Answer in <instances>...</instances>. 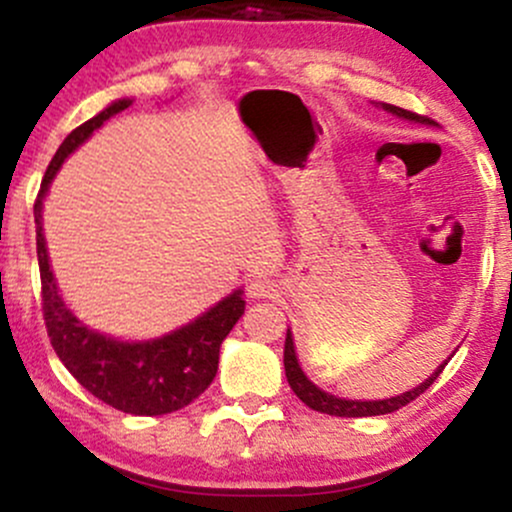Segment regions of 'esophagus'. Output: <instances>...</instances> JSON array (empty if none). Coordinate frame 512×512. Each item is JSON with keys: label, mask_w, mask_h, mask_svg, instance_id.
Returning <instances> with one entry per match:
<instances>
[{"label": "esophagus", "mask_w": 512, "mask_h": 512, "mask_svg": "<svg viewBox=\"0 0 512 512\" xmlns=\"http://www.w3.org/2000/svg\"><path fill=\"white\" fill-rule=\"evenodd\" d=\"M248 293L252 298H274L276 284L274 281H269L267 276H252L248 284Z\"/></svg>", "instance_id": "esophagus-1"}]
</instances>
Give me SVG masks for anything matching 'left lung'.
<instances>
[{"mask_svg": "<svg viewBox=\"0 0 512 512\" xmlns=\"http://www.w3.org/2000/svg\"><path fill=\"white\" fill-rule=\"evenodd\" d=\"M380 105V108L385 110V113H392L399 120H407V122H416V125H436L433 120H428V117H421L416 113H409V110L404 108H397V105H390V103H375ZM448 366V361H443L440 366L433 370L431 375L424 380V383H419L416 387H411V390L402 392V395H395V397H385V399H346V397H337L332 395V392L322 390V387H317L313 380L305 375V370L301 368V361H298V354H296V344H293V334L291 330H286V342H284V368H286V380H289L291 390L296 392V397L301 399V402L308 404L310 409L320 411V414H330V416H380V414H392V411L407 407L411 399H416L419 395H424V392L436 383V378L440 373H443V368Z\"/></svg>", "mask_w": 512, "mask_h": 512, "instance_id": "8db88e82", "label": "left lung"}]
</instances>
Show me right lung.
<instances>
[{
    "label": "right lung",
    "instance_id": "right-lung-1",
    "mask_svg": "<svg viewBox=\"0 0 512 512\" xmlns=\"http://www.w3.org/2000/svg\"><path fill=\"white\" fill-rule=\"evenodd\" d=\"M132 105V98H117L101 113L79 125L64 139L45 170L35 199V240H38L43 313L55 354L64 368L93 397L134 416H161L187 407L216 378L223 339L245 313L243 289H236L211 305L195 320L154 339H117L93 330L64 303L48 255L43 233V199L62 163L91 137L105 120Z\"/></svg>",
    "mask_w": 512,
    "mask_h": 512
}]
</instances>
